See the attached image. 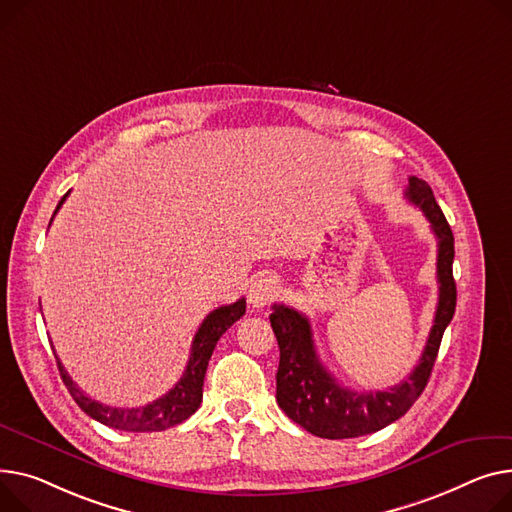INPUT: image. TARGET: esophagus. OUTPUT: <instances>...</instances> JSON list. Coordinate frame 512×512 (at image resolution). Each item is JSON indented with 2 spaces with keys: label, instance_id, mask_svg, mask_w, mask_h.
Returning a JSON list of instances; mask_svg holds the SVG:
<instances>
[{
  "label": "esophagus",
  "instance_id": "34e87169",
  "mask_svg": "<svg viewBox=\"0 0 512 512\" xmlns=\"http://www.w3.org/2000/svg\"><path fill=\"white\" fill-rule=\"evenodd\" d=\"M276 296H278V280H274L271 276L269 278L261 276L251 284L249 302L255 306V309H263V306H267Z\"/></svg>",
  "mask_w": 512,
  "mask_h": 512
}]
</instances>
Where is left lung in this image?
<instances>
[{
  "label": "left lung",
  "mask_w": 512,
  "mask_h": 512,
  "mask_svg": "<svg viewBox=\"0 0 512 512\" xmlns=\"http://www.w3.org/2000/svg\"><path fill=\"white\" fill-rule=\"evenodd\" d=\"M405 197L418 206L438 238L436 278L438 304L426 348L410 377L387 391H352L339 385L321 364L311 323L286 304H274L269 315L271 329L280 346V366L276 374V399L286 416L321 438H356L379 432L399 420L422 395L442 342V333L451 323L457 304L453 280L455 238L451 226L438 208L430 185L410 177Z\"/></svg>",
  "instance_id": "left-lung-1"
}]
</instances>
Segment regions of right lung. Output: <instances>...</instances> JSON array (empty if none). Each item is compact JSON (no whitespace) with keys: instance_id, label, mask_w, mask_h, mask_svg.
Segmentation results:
<instances>
[{"instance_id":"add662e5","label":"right lung","mask_w":512,"mask_h":512,"mask_svg":"<svg viewBox=\"0 0 512 512\" xmlns=\"http://www.w3.org/2000/svg\"><path fill=\"white\" fill-rule=\"evenodd\" d=\"M67 195H70V191L61 197L53 216L59 212L61 203L65 201ZM51 222H53V218H51ZM245 309H247L245 298H238L232 304L218 306L216 311H212L206 319H203L201 327L197 329V333L193 337L191 356H189V362H187V368L183 372L181 381L168 393H164L162 397H158L156 401H152L148 405L113 407V405H105V403H98V401L90 399L72 381V377L67 374V370L63 368V364L57 358L59 374H61L67 391H70V395L74 397V401L90 418H94L100 424H105L115 430H125V432H158V430L173 428L197 412V407L203 397V379H206L208 362L212 358V352L218 344V339L224 335V331L230 325H234L245 315Z\"/></svg>"}]
</instances>
